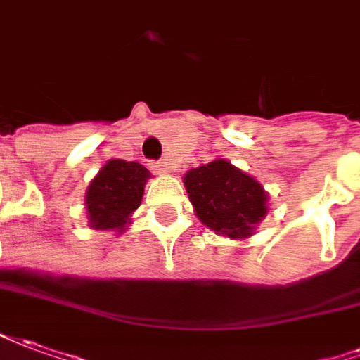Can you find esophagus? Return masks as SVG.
I'll use <instances>...</instances> for the list:
<instances>
[{"label":"esophagus","mask_w":360,"mask_h":360,"mask_svg":"<svg viewBox=\"0 0 360 360\" xmlns=\"http://www.w3.org/2000/svg\"><path fill=\"white\" fill-rule=\"evenodd\" d=\"M149 169L157 174H165V172H169V165L162 161H149Z\"/></svg>","instance_id":"esophagus-1"}]
</instances>
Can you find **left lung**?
Instances as JSON below:
<instances>
[{
  "instance_id": "left-lung-1",
  "label": "left lung",
  "mask_w": 360,
  "mask_h": 360,
  "mask_svg": "<svg viewBox=\"0 0 360 360\" xmlns=\"http://www.w3.org/2000/svg\"><path fill=\"white\" fill-rule=\"evenodd\" d=\"M184 184L199 220L217 234L245 238L266 214L263 186L222 159L191 169Z\"/></svg>"
}]
</instances>
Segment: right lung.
Listing matches in <instances>:
<instances>
[{
  "instance_id": "obj_1",
  "label": "right lung",
  "mask_w": 360,
  "mask_h": 360,
  "mask_svg": "<svg viewBox=\"0 0 360 360\" xmlns=\"http://www.w3.org/2000/svg\"><path fill=\"white\" fill-rule=\"evenodd\" d=\"M149 170L140 162L111 159L91 180L86 193L90 226L97 230H122L141 203Z\"/></svg>"
}]
</instances>
